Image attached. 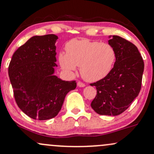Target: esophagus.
<instances>
[{
	"label": "esophagus",
	"instance_id": "esophagus-1",
	"mask_svg": "<svg viewBox=\"0 0 154 154\" xmlns=\"http://www.w3.org/2000/svg\"><path fill=\"white\" fill-rule=\"evenodd\" d=\"M77 86L80 87V88H82V87H85V85L84 83H82V82H77Z\"/></svg>",
	"mask_w": 154,
	"mask_h": 154
}]
</instances>
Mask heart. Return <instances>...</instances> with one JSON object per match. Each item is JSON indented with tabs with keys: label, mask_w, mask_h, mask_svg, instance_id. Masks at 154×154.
Masks as SVG:
<instances>
[{
	"label": "heart",
	"mask_w": 154,
	"mask_h": 154,
	"mask_svg": "<svg viewBox=\"0 0 154 154\" xmlns=\"http://www.w3.org/2000/svg\"><path fill=\"white\" fill-rule=\"evenodd\" d=\"M66 53L60 52L58 61L61 68L74 74L80 66L84 80L97 82L106 77L114 67L116 58L115 48L108 43L87 39H73L66 45Z\"/></svg>",
	"instance_id": "obj_1"
}]
</instances>
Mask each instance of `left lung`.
Segmentation results:
<instances>
[{"mask_svg": "<svg viewBox=\"0 0 154 154\" xmlns=\"http://www.w3.org/2000/svg\"><path fill=\"white\" fill-rule=\"evenodd\" d=\"M109 38L108 43L116 52L115 63L106 77L91 84L97 89L91 106L100 115L116 116L124 112L139 95L144 61L132 43L117 35Z\"/></svg>", "mask_w": 154, "mask_h": 154, "instance_id": "1", "label": "left lung"}]
</instances>
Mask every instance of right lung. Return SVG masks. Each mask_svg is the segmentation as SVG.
Instances as JSON below:
<instances>
[{"label":"right lung","mask_w":154,"mask_h":154,"mask_svg":"<svg viewBox=\"0 0 154 154\" xmlns=\"http://www.w3.org/2000/svg\"><path fill=\"white\" fill-rule=\"evenodd\" d=\"M55 35L33 36L13 54L9 77L17 106L27 116L46 120L60 111L66 94L77 86L54 75Z\"/></svg>","instance_id":"right-lung-1"}]
</instances>
